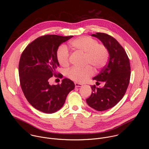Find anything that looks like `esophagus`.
Listing matches in <instances>:
<instances>
[{"label":"esophagus","mask_w":149,"mask_h":149,"mask_svg":"<svg viewBox=\"0 0 149 149\" xmlns=\"http://www.w3.org/2000/svg\"><path fill=\"white\" fill-rule=\"evenodd\" d=\"M75 87H81L82 86V84H80V83L75 82Z\"/></svg>","instance_id":"34e87169"}]
</instances>
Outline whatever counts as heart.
Instances as JSON below:
<instances>
[{"mask_svg": "<svg viewBox=\"0 0 149 149\" xmlns=\"http://www.w3.org/2000/svg\"><path fill=\"white\" fill-rule=\"evenodd\" d=\"M71 47L75 50L86 55V64L93 65L96 69H101L107 64L109 51L105 45L98 44L97 40L89 36L76 38L70 42ZM69 52L66 46L61 45L56 52V59L63 67L69 63ZM67 76L77 82H84L94 74V70L90 66L84 68H71L67 71Z\"/></svg>", "mask_w": 149, "mask_h": 149, "instance_id": "obj_1", "label": "heart"}]
</instances>
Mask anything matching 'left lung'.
Segmentation results:
<instances>
[{
  "mask_svg": "<svg viewBox=\"0 0 149 149\" xmlns=\"http://www.w3.org/2000/svg\"><path fill=\"white\" fill-rule=\"evenodd\" d=\"M91 36L100 39L109 54L107 65L93 78L99 84V82H104V86L98 88L95 85L91 86V95L86 100L90 107L102 111L113 107L123 98L130 82V65L125 51L115 38L104 33Z\"/></svg>",
  "mask_w": 149,
  "mask_h": 149,
  "instance_id": "obj_1",
  "label": "left lung"
}]
</instances>
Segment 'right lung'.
Segmentation results:
<instances>
[{"instance_id":"right-lung-1","label":"right lung","mask_w":149,"mask_h":149,"mask_svg":"<svg viewBox=\"0 0 149 149\" xmlns=\"http://www.w3.org/2000/svg\"><path fill=\"white\" fill-rule=\"evenodd\" d=\"M73 36L47 35L29 44L21 55L19 63L20 86L28 101L36 110L54 113L62 107L70 91L75 88L68 78L61 84L50 85L59 64L56 52L59 46Z\"/></svg>"}]
</instances>
